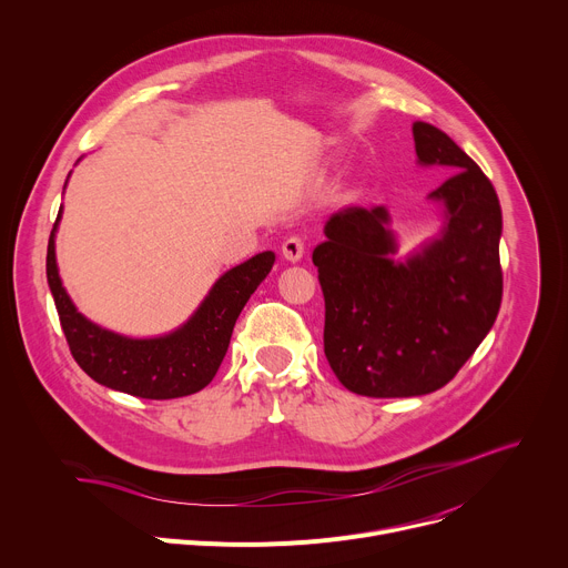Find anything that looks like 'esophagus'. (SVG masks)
Masks as SVG:
<instances>
[{
  "label": "esophagus",
  "mask_w": 568,
  "mask_h": 568,
  "mask_svg": "<svg viewBox=\"0 0 568 568\" xmlns=\"http://www.w3.org/2000/svg\"><path fill=\"white\" fill-rule=\"evenodd\" d=\"M283 258L290 261V263H298L305 254V237L301 235H290L285 242H283Z\"/></svg>",
  "instance_id": "esophagus-1"
}]
</instances>
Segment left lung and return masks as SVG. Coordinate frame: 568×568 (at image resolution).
I'll return each instance as SVG.
<instances>
[{
  "mask_svg": "<svg viewBox=\"0 0 568 568\" xmlns=\"http://www.w3.org/2000/svg\"><path fill=\"white\" fill-rule=\"evenodd\" d=\"M418 164L454 175L427 197L440 235L407 261L384 206H346L326 222L312 263L326 298L323 351L339 382L366 397L438 390L474 355L501 307V206L493 182L438 128L416 121Z\"/></svg>",
  "mask_w": 568,
  "mask_h": 568,
  "instance_id": "left-lung-1",
  "label": "left lung"
}]
</instances>
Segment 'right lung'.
<instances>
[{
    "instance_id": "right-lung-1",
    "label": "right lung",
    "mask_w": 568,
    "mask_h": 568,
    "mask_svg": "<svg viewBox=\"0 0 568 568\" xmlns=\"http://www.w3.org/2000/svg\"><path fill=\"white\" fill-rule=\"evenodd\" d=\"M62 209L58 211L60 220ZM47 247V281L60 326L78 366L94 382L145 399H173L202 390L217 373L242 307L270 274L276 256L256 254L215 281L195 314L171 335L130 339L85 318L62 287L55 265V226Z\"/></svg>"
}]
</instances>
